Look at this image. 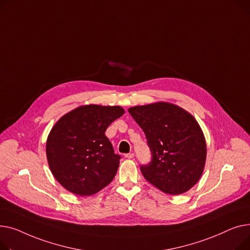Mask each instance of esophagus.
<instances>
[{"mask_svg": "<svg viewBox=\"0 0 250 250\" xmlns=\"http://www.w3.org/2000/svg\"><path fill=\"white\" fill-rule=\"evenodd\" d=\"M125 157L128 158V159L133 158L134 157V153H127V154H125Z\"/></svg>", "mask_w": 250, "mask_h": 250, "instance_id": "obj_1", "label": "esophagus"}]
</instances>
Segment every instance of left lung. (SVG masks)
<instances>
[{
    "instance_id": "obj_1",
    "label": "left lung",
    "mask_w": 250,
    "mask_h": 250,
    "mask_svg": "<svg viewBox=\"0 0 250 250\" xmlns=\"http://www.w3.org/2000/svg\"><path fill=\"white\" fill-rule=\"evenodd\" d=\"M145 133L152 159L143 177L161 192L181 195L200 180L207 157L202 128L192 114L168 102L128 109Z\"/></svg>"
}]
</instances>
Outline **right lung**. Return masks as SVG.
Returning <instances> with one entry per match:
<instances>
[{
	"mask_svg": "<svg viewBox=\"0 0 250 250\" xmlns=\"http://www.w3.org/2000/svg\"><path fill=\"white\" fill-rule=\"evenodd\" d=\"M125 113L120 106L83 105L64 114L46 141L49 168L68 192L92 196L115 178L120 156L105 132Z\"/></svg>",
	"mask_w": 250,
	"mask_h": 250,
	"instance_id": "obj_1",
	"label": "right lung"
}]
</instances>
